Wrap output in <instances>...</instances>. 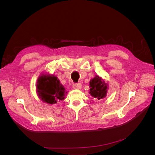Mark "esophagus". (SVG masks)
Wrapping results in <instances>:
<instances>
[{
  "instance_id": "esophagus-1",
  "label": "esophagus",
  "mask_w": 155,
  "mask_h": 155,
  "mask_svg": "<svg viewBox=\"0 0 155 155\" xmlns=\"http://www.w3.org/2000/svg\"><path fill=\"white\" fill-rule=\"evenodd\" d=\"M72 87L74 89H81L82 85L81 83H75L74 84Z\"/></svg>"
}]
</instances>
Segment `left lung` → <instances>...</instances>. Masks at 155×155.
I'll return each mask as SVG.
<instances>
[{
  "instance_id": "8db88e82",
  "label": "left lung",
  "mask_w": 155,
  "mask_h": 155,
  "mask_svg": "<svg viewBox=\"0 0 155 155\" xmlns=\"http://www.w3.org/2000/svg\"><path fill=\"white\" fill-rule=\"evenodd\" d=\"M90 85V94L94 98H96L98 100H101L107 96L108 84L101 77L96 76L91 79L89 82Z\"/></svg>"
}]
</instances>
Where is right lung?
<instances>
[{
    "label": "right lung",
    "instance_id": "obj_1",
    "mask_svg": "<svg viewBox=\"0 0 155 155\" xmlns=\"http://www.w3.org/2000/svg\"><path fill=\"white\" fill-rule=\"evenodd\" d=\"M36 90L39 99L48 104L63 100L67 94L58 77L50 74H42L37 80Z\"/></svg>",
    "mask_w": 155,
    "mask_h": 155
}]
</instances>
